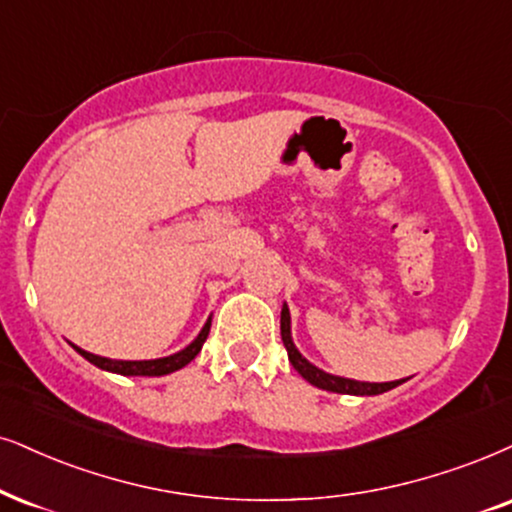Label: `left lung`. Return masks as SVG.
<instances>
[{"mask_svg":"<svg viewBox=\"0 0 512 512\" xmlns=\"http://www.w3.org/2000/svg\"><path fill=\"white\" fill-rule=\"evenodd\" d=\"M281 340L288 349V359L297 373L302 375L307 383H312L314 387H321V390L328 392H338V394H361V397H371V394H383L392 387H397L404 383V380H394V383H359V380H349V378H338V375L323 373L321 368H316L309 364L307 359L297 352L293 345V338H290V312L288 307L281 309Z\"/></svg>","mask_w":512,"mask_h":512,"instance_id":"obj_1","label":"left lung"}]
</instances>
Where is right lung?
<instances>
[{"label": "right lung", "mask_w": 512, "mask_h": 512, "mask_svg": "<svg viewBox=\"0 0 512 512\" xmlns=\"http://www.w3.org/2000/svg\"><path fill=\"white\" fill-rule=\"evenodd\" d=\"M210 319L208 323L203 326V331L198 333V338L191 342L189 347L181 349V352L172 354V357H163V359H151V361H115V359H106V357H96V354H89L84 352V349L75 347L77 352L82 354L84 359L89 361V364L103 368V371H111V373H120V375H167L172 371H179V368H184L189 364L191 359H196V354L200 352V347H203V342L208 340V333H210Z\"/></svg>", "instance_id": "right-lung-1"}]
</instances>
